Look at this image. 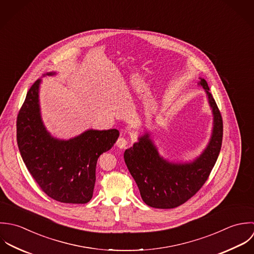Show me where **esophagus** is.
Instances as JSON below:
<instances>
[{
    "label": "esophagus",
    "mask_w": 254,
    "mask_h": 254,
    "mask_svg": "<svg viewBox=\"0 0 254 254\" xmlns=\"http://www.w3.org/2000/svg\"><path fill=\"white\" fill-rule=\"evenodd\" d=\"M117 146L121 149H125L127 145V140L125 138V137H120L118 140H117Z\"/></svg>",
    "instance_id": "esophagus-1"
}]
</instances>
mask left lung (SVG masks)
<instances>
[{
	"instance_id": "left-lung-1",
	"label": "left lung",
	"mask_w": 254,
	"mask_h": 254,
	"mask_svg": "<svg viewBox=\"0 0 254 254\" xmlns=\"http://www.w3.org/2000/svg\"><path fill=\"white\" fill-rule=\"evenodd\" d=\"M197 84L205 90L213 115L210 140L198 157L190 162H170L160 155L147 131L124 154L142 200L153 208L171 209L188 201L201 189L218 159L223 139L222 116L206 80L200 77Z\"/></svg>"
}]
</instances>
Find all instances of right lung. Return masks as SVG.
<instances>
[{
    "instance_id": "1",
    "label": "right lung",
    "mask_w": 254,
    "mask_h": 254,
    "mask_svg": "<svg viewBox=\"0 0 254 254\" xmlns=\"http://www.w3.org/2000/svg\"><path fill=\"white\" fill-rule=\"evenodd\" d=\"M56 72H47L54 75ZM37 79L26 94L16 120V140L22 160L41 190L63 203L83 204L93 195L96 164L116 143L118 129H88L67 140L52 136L40 112Z\"/></svg>"
}]
</instances>
